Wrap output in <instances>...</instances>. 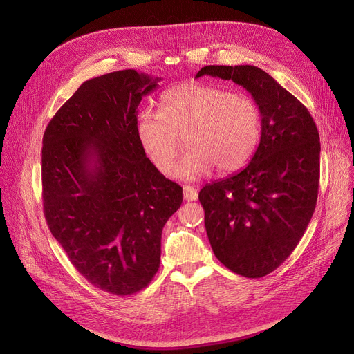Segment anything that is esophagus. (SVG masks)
<instances>
[{
    "label": "esophagus",
    "mask_w": 354,
    "mask_h": 354,
    "mask_svg": "<svg viewBox=\"0 0 354 354\" xmlns=\"http://www.w3.org/2000/svg\"><path fill=\"white\" fill-rule=\"evenodd\" d=\"M183 199L186 202H192L198 199V191L194 186H183Z\"/></svg>",
    "instance_id": "esophagus-1"
}]
</instances>
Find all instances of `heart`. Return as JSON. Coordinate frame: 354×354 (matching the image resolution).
<instances>
[{"label":"heart","mask_w":354,"mask_h":354,"mask_svg":"<svg viewBox=\"0 0 354 354\" xmlns=\"http://www.w3.org/2000/svg\"><path fill=\"white\" fill-rule=\"evenodd\" d=\"M140 148L162 174H169L179 147H187L174 175L194 180L216 168L238 172L250 162L262 138V112L249 97L205 82L179 84L163 93L160 112L144 108L136 118Z\"/></svg>","instance_id":"b5f03b06"}]
</instances>
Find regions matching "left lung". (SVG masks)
I'll list each match as a JSON object with an SVG mask.
<instances>
[{
    "instance_id": "left-lung-1",
    "label": "left lung",
    "mask_w": 354,
    "mask_h": 354,
    "mask_svg": "<svg viewBox=\"0 0 354 354\" xmlns=\"http://www.w3.org/2000/svg\"><path fill=\"white\" fill-rule=\"evenodd\" d=\"M210 75L243 86L262 112V138L248 167L205 185L199 201L215 256L229 270L263 277L297 246L316 207L320 138L310 112L263 69L207 65Z\"/></svg>"
}]
</instances>
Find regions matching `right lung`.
I'll return each mask as SVG.
<instances>
[{
    "mask_svg": "<svg viewBox=\"0 0 354 354\" xmlns=\"http://www.w3.org/2000/svg\"><path fill=\"white\" fill-rule=\"evenodd\" d=\"M159 81L135 69L88 80L42 138L46 223L89 283L116 296L151 283L162 229L182 203V187L156 169L136 136L138 105Z\"/></svg>",
    "mask_w": 354,
    "mask_h": 354,
    "instance_id": "add662e5",
    "label": "right lung"
}]
</instances>
